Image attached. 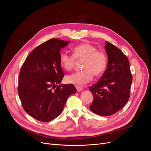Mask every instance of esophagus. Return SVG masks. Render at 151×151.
<instances>
[{
	"instance_id": "obj_1",
	"label": "esophagus",
	"mask_w": 151,
	"mask_h": 151,
	"mask_svg": "<svg viewBox=\"0 0 151 151\" xmlns=\"http://www.w3.org/2000/svg\"><path fill=\"white\" fill-rule=\"evenodd\" d=\"M76 89L77 91H78V92L81 91L83 90V88H81V87H79V86H76Z\"/></svg>"
}]
</instances>
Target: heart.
Segmentation results:
<instances>
[{
    "instance_id": "obj_1",
    "label": "heart",
    "mask_w": 151,
    "mask_h": 151,
    "mask_svg": "<svg viewBox=\"0 0 151 151\" xmlns=\"http://www.w3.org/2000/svg\"><path fill=\"white\" fill-rule=\"evenodd\" d=\"M73 55L65 51L60 52L59 60L61 66L65 70L71 71L74 67L76 59H84L83 71L68 75L67 81L78 86H83L90 82L93 78L101 75L105 71L108 59L106 54L98 51L96 46L90 43L77 45L73 48Z\"/></svg>"
}]
</instances>
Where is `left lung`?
Here are the masks:
<instances>
[{"instance_id":"left-lung-1","label":"left lung","mask_w":151,"mask_h":151,"mask_svg":"<svg viewBox=\"0 0 151 151\" xmlns=\"http://www.w3.org/2000/svg\"><path fill=\"white\" fill-rule=\"evenodd\" d=\"M108 65L99 81L90 86L93 99L90 109L102 116L115 114L128 101L132 82L128 58L119 49L106 42Z\"/></svg>"}]
</instances>
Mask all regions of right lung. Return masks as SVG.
Returning <instances> with one entry per match:
<instances>
[{"mask_svg":"<svg viewBox=\"0 0 151 151\" xmlns=\"http://www.w3.org/2000/svg\"><path fill=\"white\" fill-rule=\"evenodd\" d=\"M69 43L57 38L49 40L29 54L21 68L18 92L22 107L39 121L56 118L68 98L77 91L72 84H60L64 76L60 50Z\"/></svg>","mask_w":151,"mask_h":151,"instance_id":"right-lung-1","label":"right lung"}]
</instances>
